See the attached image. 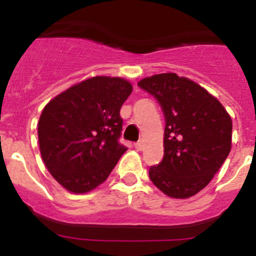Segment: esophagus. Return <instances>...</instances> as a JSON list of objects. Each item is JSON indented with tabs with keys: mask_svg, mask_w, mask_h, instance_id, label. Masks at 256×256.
Returning <instances> with one entry per match:
<instances>
[{
	"mask_svg": "<svg viewBox=\"0 0 256 256\" xmlns=\"http://www.w3.org/2000/svg\"><path fill=\"white\" fill-rule=\"evenodd\" d=\"M134 148H136V150H137V151H141L142 148H144V144H142L141 141L137 142V144H134Z\"/></svg>",
	"mask_w": 256,
	"mask_h": 256,
	"instance_id": "obj_1",
	"label": "esophagus"
}]
</instances>
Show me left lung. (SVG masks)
Instances as JSON below:
<instances>
[{
    "label": "left lung",
    "mask_w": 256,
    "mask_h": 256,
    "mask_svg": "<svg viewBox=\"0 0 256 256\" xmlns=\"http://www.w3.org/2000/svg\"><path fill=\"white\" fill-rule=\"evenodd\" d=\"M138 87L155 97L165 118L164 156L148 170L151 182L170 198L196 195L230 154V116L206 90L174 73L144 78Z\"/></svg>",
    "instance_id": "obj_1"
}]
</instances>
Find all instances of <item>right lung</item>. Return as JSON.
<instances>
[{
	"label": "right lung",
	"mask_w": 256,
	"mask_h": 256,
	"mask_svg": "<svg viewBox=\"0 0 256 256\" xmlns=\"http://www.w3.org/2000/svg\"><path fill=\"white\" fill-rule=\"evenodd\" d=\"M130 94L126 79L94 76L44 106L38 122L40 155L68 191L84 194L100 186L126 151L119 142L120 108Z\"/></svg>",
	"instance_id": "right-lung-1"
}]
</instances>
